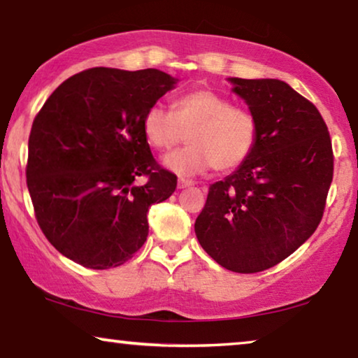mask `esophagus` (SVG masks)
Segmentation results:
<instances>
[{"mask_svg":"<svg viewBox=\"0 0 358 358\" xmlns=\"http://www.w3.org/2000/svg\"><path fill=\"white\" fill-rule=\"evenodd\" d=\"M194 185V182H192V180H188V178H178V188H189V187H193Z\"/></svg>","mask_w":358,"mask_h":358,"instance_id":"obj_1","label":"esophagus"}]
</instances>
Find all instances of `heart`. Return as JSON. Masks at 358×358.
<instances>
[{"mask_svg": "<svg viewBox=\"0 0 358 358\" xmlns=\"http://www.w3.org/2000/svg\"><path fill=\"white\" fill-rule=\"evenodd\" d=\"M144 136L157 150H170L183 141L185 149L164 157L165 169L182 176L234 170L244 164L257 142L259 124L249 109L232 103L211 90H193L176 98L171 113L152 106L145 113Z\"/></svg>", "mask_w": 358, "mask_h": 358, "instance_id": "b5f03b06", "label": "heart"}]
</instances>
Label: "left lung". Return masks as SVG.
<instances>
[{"instance_id": "obj_1", "label": "left lung", "mask_w": 358, "mask_h": 358, "mask_svg": "<svg viewBox=\"0 0 358 358\" xmlns=\"http://www.w3.org/2000/svg\"><path fill=\"white\" fill-rule=\"evenodd\" d=\"M259 124L244 164L209 187L198 242L224 268L255 273L280 264L321 222L334 173L331 137L313 103L275 78H227Z\"/></svg>"}]
</instances>
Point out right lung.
Returning a JSON list of instances; mask_svg holds the SVG:
<instances>
[{
	"mask_svg": "<svg viewBox=\"0 0 358 358\" xmlns=\"http://www.w3.org/2000/svg\"><path fill=\"white\" fill-rule=\"evenodd\" d=\"M176 82L155 69L96 66L65 80L36 116L27 188L42 232L66 259L106 270L144 245L149 208L171 196L176 176L157 165L142 122ZM142 174L148 183L136 185Z\"/></svg>",
	"mask_w": 358,
	"mask_h": 358,
	"instance_id": "add662e5",
	"label": "right lung"
}]
</instances>
